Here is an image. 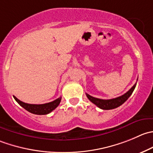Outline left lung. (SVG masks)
Here are the masks:
<instances>
[{"mask_svg": "<svg viewBox=\"0 0 153 153\" xmlns=\"http://www.w3.org/2000/svg\"><path fill=\"white\" fill-rule=\"evenodd\" d=\"M135 87L136 84H134L127 93H126L125 94H123V96H119V97L117 98H115V99H98V98L93 97V96H90V95L87 94V93H86V95H87V97L88 98L89 100L91 102H93V104H95L96 106L99 107V108L103 110H111L117 108V107L123 105V104L129 98V96H131V93L134 91Z\"/></svg>", "mask_w": 153, "mask_h": 153, "instance_id": "8db88e82", "label": "left lung"}]
</instances>
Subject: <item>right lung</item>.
Returning a JSON list of instances; mask_svg holds the SVG:
<instances>
[{"mask_svg":"<svg viewBox=\"0 0 153 153\" xmlns=\"http://www.w3.org/2000/svg\"><path fill=\"white\" fill-rule=\"evenodd\" d=\"M15 100L22 107L27 110L29 112L32 113V114H37V115H45V114H49L52 111H54L56 108L59 105L60 101H61V97L58 98L56 100L53 101V102H48V103L42 104V105H33V104H27L25 102H22L15 96H13Z\"/></svg>","mask_w":153,"mask_h":153,"instance_id":"obj_1","label":"right lung"}]
</instances>
